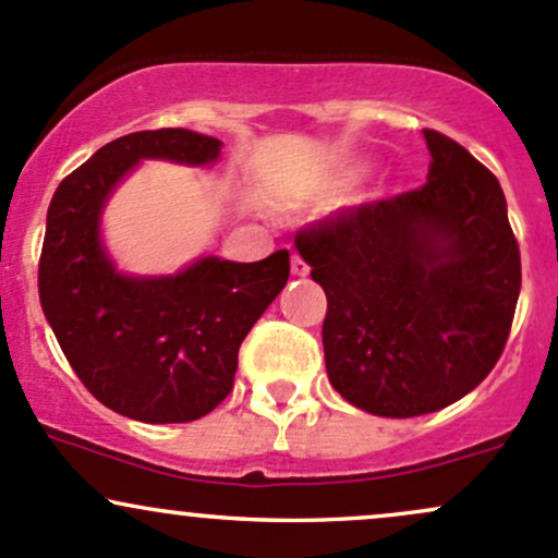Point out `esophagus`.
I'll use <instances>...</instances> for the list:
<instances>
[{
    "instance_id": "obj_1",
    "label": "esophagus",
    "mask_w": 558,
    "mask_h": 558,
    "mask_svg": "<svg viewBox=\"0 0 558 558\" xmlns=\"http://www.w3.org/2000/svg\"><path fill=\"white\" fill-rule=\"evenodd\" d=\"M291 272L296 275V278H307V275H310V265L302 259V256L293 254V256H291Z\"/></svg>"
}]
</instances>
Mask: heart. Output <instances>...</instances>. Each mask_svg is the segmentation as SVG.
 <instances>
[{
  "mask_svg": "<svg viewBox=\"0 0 558 558\" xmlns=\"http://www.w3.org/2000/svg\"><path fill=\"white\" fill-rule=\"evenodd\" d=\"M357 174H360V169H341L339 174L333 177V182H330V187H347V185H352L354 180H357Z\"/></svg>",
  "mask_w": 558,
  "mask_h": 558,
  "instance_id": "obj_1",
  "label": "heart"
}]
</instances>
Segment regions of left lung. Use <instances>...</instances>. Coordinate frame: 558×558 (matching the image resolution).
<instances>
[{
	"label": "left lung",
	"mask_w": 558,
	"mask_h": 558,
	"mask_svg": "<svg viewBox=\"0 0 558 558\" xmlns=\"http://www.w3.org/2000/svg\"><path fill=\"white\" fill-rule=\"evenodd\" d=\"M426 185L296 232L328 299L330 387L387 418L434 413L495 368L522 289L506 195L487 167L424 130Z\"/></svg>",
	"instance_id": "8db88e82"
}]
</instances>
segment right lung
<instances>
[{"instance_id":"obj_1","label":"right lung","mask_w":558,"mask_h":558,"mask_svg":"<svg viewBox=\"0 0 558 558\" xmlns=\"http://www.w3.org/2000/svg\"><path fill=\"white\" fill-rule=\"evenodd\" d=\"M222 143L190 130L132 132L102 145L52 195L39 256V299L54 339L102 405L185 424L230 395L238 349L289 280V251L241 262L204 256L169 278L116 272L100 243V211L140 158L217 161Z\"/></svg>"}]
</instances>
